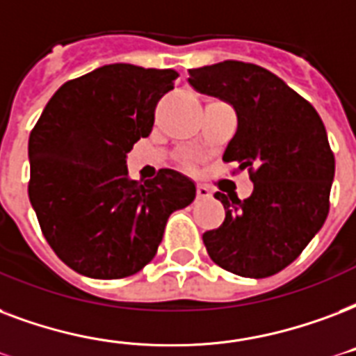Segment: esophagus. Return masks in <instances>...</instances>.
I'll use <instances>...</instances> for the list:
<instances>
[{"mask_svg":"<svg viewBox=\"0 0 356 356\" xmlns=\"http://www.w3.org/2000/svg\"><path fill=\"white\" fill-rule=\"evenodd\" d=\"M196 196L197 200H209V197H211V190H209V186H205V184H197Z\"/></svg>","mask_w":356,"mask_h":356,"instance_id":"obj_1","label":"esophagus"}]
</instances>
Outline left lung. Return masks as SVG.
I'll return each instance as SVG.
<instances>
[{
  "instance_id": "1",
  "label": "left lung",
  "mask_w": 356,
  "mask_h": 356,
  "mask_svg": "<svg viewBox=\"0 0 356 356\" xmlns=\"http://www.w3.org/2000/svg\"><path fill=\"white\" fill-rule=\"evenodd\" d=\"M188 74L200 93L235 108L237 132L222 160L248 170L254 183L246 200L214 194L226 220L203 233V244L233 275H276L302 254L329 214L334 153L325 124L308 100L259 65L222 61Z\"/></svg>"
}]
</instances>
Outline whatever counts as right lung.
<instances>
[{"instance_id": "right-lung-1", "label": "right lung", "mask_w": 356, "mask_h": 356, "mask_svg": "<svg viewBox=\"0 0 356 356\" xmlns=\"http://www.w3.org/2000/svg\"><path fill=\"white\" fill-rule=\"evenodd\" d=\"M173 69L104 65L54 93L29 134V184L42 235L65 265L89 278L136 275L154 257L173 211L196 186L175 170L132 181L127 154L153 130Z\"/></svg>"}]
</instances>
